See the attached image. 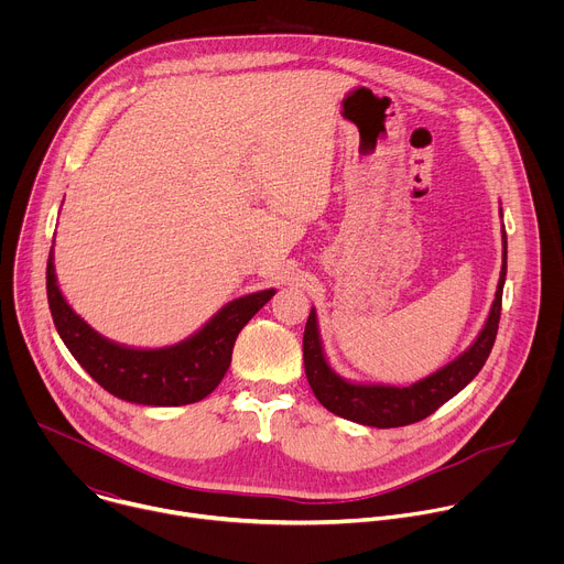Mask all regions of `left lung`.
Listing matches in <instances>:
<instances>
[{"label":"left lung","instance_id":"obj_1","mask_svg":"<svg viewBox=\"0 0 564 564\" xmlns=\"http://www.w3.org/2000/svg\"><path fill=\"white\" fill-rule=\"evenodd\" d=\"M502 216V207H500ZM507 279V231L502 225V270L496 290L491 312L481 326L475 341L451 364L435 370L433 375L411 383V386H388V383H359L344 379L328 364L324 352V341L318 335L316 310H310L305 333H303V361L305 377L321 401L330 413L375 429H397L415 424L433 415L451 397L466 388L475 375L487 364L491 348L496 344L500 310H502V290Z\"/></svg>","mask_w":564,"mask_h":564}]
</instances>
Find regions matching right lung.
I'll return each instance as SVG.
<instances>
[{"label": "right lung", "instance_id": "1", "mask_svg": "<svg viewBox=\"0 0 564 564\" xmlns=\"http://www.w3.org/2000/svg\"><path fill=\"white\" fill-rule=\"evenodd\" d=\"M46 294L59 339L107 392L140 406H185L205 399L220 383L238 333L276 290L229 301L198 333L165 348H131L96 333L66 303L55 276L53 248L46 263Z\"/></svg>", "mask_w": 564, "mask_h": 564}]
</instances>
